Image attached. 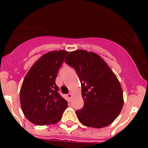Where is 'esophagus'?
Here are the masks:
<instances>
[{
  "label": "esophagus",
  "mask_w": 148,
  "mask_h": 148,
  "mask_svg": "<svg viewBox=\"0 0 148 148\" xmlns=\"http://www.w3.org/2000/svg\"><path fill=\"white\" fill-rule=\"evenodd\" d=\"M72 96H73V95H72V93H68L67 94V97L70 98V99H71Z\"/></svg>",
  "instance_id": "34e87169"
}]
</instances>
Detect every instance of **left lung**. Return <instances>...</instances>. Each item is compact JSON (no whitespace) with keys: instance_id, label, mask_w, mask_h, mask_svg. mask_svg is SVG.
Wrapping results in <instances>:
<instances>
[{"instance_id":"1","label":"left lung","mask_w":148,"mask_h":148,"mask_svg":"<svg viewBox=\"0 0 148 148\" xmlns=\"http://www.w3.org/2000/svg\"><path fill=\"white\" fill-rule=\"evenodd\" d=\"M65 63L75 69L82 84L84 104L75 111L78 120L95 128L110 125L124 104L122 89L113 72L99 55L83 49L71 52Z\"/></svg>"}]
</instances>
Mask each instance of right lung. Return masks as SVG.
Listing matches in <instances>:
<instances>
[{
    "label": "right lung",
    "instance_id": "1",
    "mask_svg": "<svg viewBox=\"0 0 148 148\" xmlns=\"http://www.w3.org/2000/svg\"><path fill=\"white\" fill-rule=\"evenodd\" d=\"M68 52L53 51L41 56L23 79L20 91L21 109L26 118L36 125H54L67 108L58 93L56 78Z\"/></svg>",
    "mask_w": 148,
    "mask_h": 148
}]
</instances>
